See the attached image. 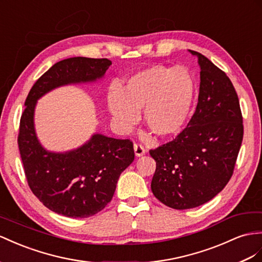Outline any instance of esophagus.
<instances>
[{
  "instance_id": "obj_1",
  "label": "esophagus",
  "mask_w": 262,
  "mask_h": 262,
  "mask_svg": "<svg viewBox=\"0 0 262 262\" xmlns=\"http://www.w3.org/2000/svg\"><path fill=\"white\" fill-rule=\"evenodd\" d=\"M134 150H135L136 156H138V157L145 155V152H146L145 147L142 144H135V145H134Z\"/></svg>"
}]
</instances>
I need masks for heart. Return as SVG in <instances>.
<instances>
[{"mask_svg":"<svg viewBox=\"0 0 262 262\" xmlns=\"http://www.w3.org/2000/svg\"><path fill=\"white\" fill-rule=\"evenodd\" d=\"M195 95L191 74L183 67L150 65L132 75L122 89L112 87L108 110L113 119L128 127L143 110V122L156 136H169L183 128Z\"/></svg>","mask_w":262,"mask_h":262,"instance_id":"heart-1","label":"heart"}]
</instances>
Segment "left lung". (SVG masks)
<instances>
[{
    "mask_svg": "<svg viewBox=\"0 0 262 262\" xmlns=\"http://www.w3.org/2000/svg\"><path fill=\"white\" fill-rule=\"evenodd\" d=\"M198 103L186 128L171 142L150 149L156 160L151 191L173 209L206 204L229 182L244 137L243 114L231 80L198 52Z\"/></svg>",
    "mask_w": 262,
    "mask_h": 262,
    "instance_id": "left-lung-1",
    "label": "left lung"
}]
</instances>
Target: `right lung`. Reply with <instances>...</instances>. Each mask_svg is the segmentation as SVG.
<instances>
[{"instance_id": "1", "label": "right lung", "mask_w": 262, "mask_h": 262, "mask_svg": "<svg viewBox=\"0 0 262 262\" xmlns=\"http://www.w3.org/2000/svg\"><path fill=\"white\" fill-rule=\"evenodd\" d=\"M111 65L107 58L63 59L36 80L25 100L17 136L25 178L45 207L65 217L87 218L104 209L113 198L120 173L135 158L133 142L96 134L76 150L49 152L34 132L35 103L57 86L102 77Z\"/></svg>"}]
</instances>
